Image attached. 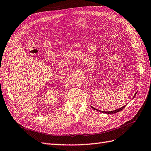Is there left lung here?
<instances>
[{
    "mask_svg": "<svg viewBox=\"0 0 151 151\" xmlns=\"http://www.w3.org/2000/svg\"><path fill=\"white\" fill-rule=\"evenodd\" d=\"M136 94H137V93H136L135 95H134V97H135ZM126 105H125V106H123V107L120 108H119V109H116V110H114V111H100V110H98V109H95V108H93V107H91V108H92L94 109H95V110H97V111H100V112H102V113H108V114H112V113H117V112H119V111H122V110L125 107H126Z\"/></svg>",
    "mask_w": 151,
    "mask_h": 151,
    "instance_id": "obj_1",
    "label": "left lung"
}]
</instances>
